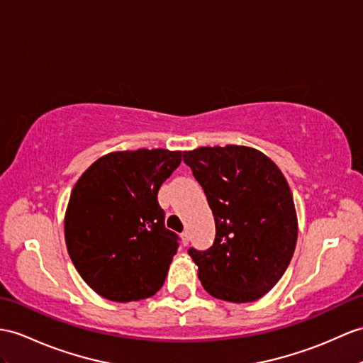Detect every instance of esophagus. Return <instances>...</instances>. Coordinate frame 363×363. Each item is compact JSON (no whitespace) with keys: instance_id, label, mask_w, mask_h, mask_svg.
<instances>
[{"instance_id":"esophagus-1","label":"esophagus","mask_w":363,"mask_h":363,"mask_svg":"<svg viewBox=\"0 0 363 363\" xmlns=\"http://www.w3.org/2000/svg\"><path fill=\"white\" fill-rule=\"evenodd\" d=\"M182 243H183V246H186L189 243V233L188 231L182 233Z\"/></svg>"}]
</instances>
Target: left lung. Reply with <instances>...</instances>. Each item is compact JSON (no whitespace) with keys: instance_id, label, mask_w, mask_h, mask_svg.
<instances>
[{"instance_id":"1","label":"left lung","mask_w":363,"mask_h":363,"mask_svg":"<svg viewBox=\"0 0 363 363\" xmlns=\"http://www.w3.org/2000/svg\"><path fill=\"white\" fill-rule=\"evenodd\" d=\"M216 220L211 248L188 252L208 293L234 303L263 297L284 276L297 242L293 194L257 149L228 145L183 152Z\"/></svg>"}]
</instances>
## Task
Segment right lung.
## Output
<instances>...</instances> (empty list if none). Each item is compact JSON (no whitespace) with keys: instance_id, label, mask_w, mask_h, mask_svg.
Here are the masks:
<instances>
[{"instance_id":"right-lung-1","label":"right lung","mask_w":363,"mask_h":363,"mask_svg":"<svg viewBox=\"0 0 363 363\" xmlns=\"http://www.w3.org/2000/svg\"><path fill=\"white\" fill-rule=\"evenodd\" d=\"M182 152L137 149L99 158L79 177L65 217L67 252L96 294L113 302L154 296L179 250L157 194Z\"/></svg>"}]
</instances>
